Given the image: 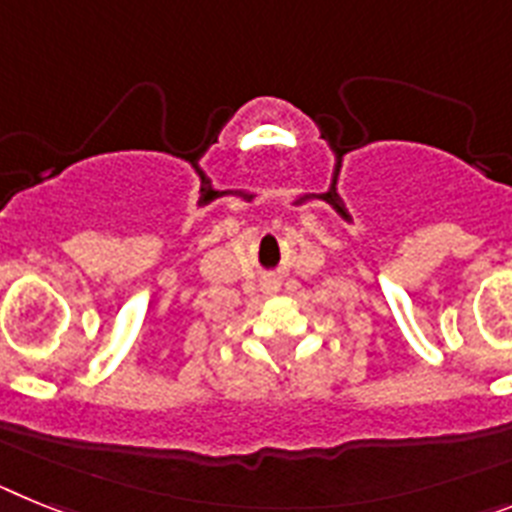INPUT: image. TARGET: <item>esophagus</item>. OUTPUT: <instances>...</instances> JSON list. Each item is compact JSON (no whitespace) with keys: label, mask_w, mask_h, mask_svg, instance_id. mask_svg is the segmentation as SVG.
I'll list each match as a JSON object with an SVG mask.
<instances>
[{"label":"esophagus","mask_w":512,"mask_h":512,"mask_svg":"<svg viewBox=\"0 0 512 512\" xmlns=\"http://www.w3.org/2000/svg\"><path fill=\"white\" fill-rule=\"evenodd\" d=\"M278 288H281V281H278L275 275H270V278H265V281H262V291L265 293H275Z\"/></svg>","instance_id":"1"}]
</instances>
